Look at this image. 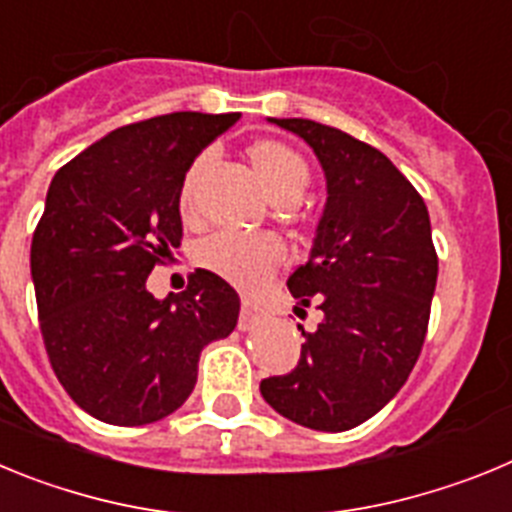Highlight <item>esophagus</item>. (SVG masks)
<instances>
[{
	"mask_svg": "<svg viewBox=\"0 0 512 512\" xmlns=\"http://www.w3.org/2000/svg\"><path fill=\"white\" fill-rule=\"evenodd\" d=\"M256 318H259V310H256V305H253L248 297H243L241 302V318H238V328L241 330H248L253 323H256Z\"/></svg>",
	"mask_w": 512,
	"mask_h": 512,
	"instance_id": "1",
	"label": "esophagus"
}]
</instances>
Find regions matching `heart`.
Returning a JSON list of instances; mask_svg holds the SVG:
<instances>
[{"label": "heart", "mask_w": 512, "mask_h": 512, "mask_svg": "<svg viewBox=\"0 0 512 512\" xmlns=\"http://www.w3.org/2000/svg\"><path fill=\"white\" fill-rule=\"evenodd\" d=\"M253 169L259 171L261 182L271 200L277 205H297L310 187V164L300 151L282 143V140H256L248 148ZM210 164V153H200L187 166L179 184V207L184 215H194L200 179ZM287 259V248L282 238L271 233H238V230H220L205 238L197 251V261L207 271L223 277L225 282L243 289H256L271 279Z\"/></svg>", "instance_id": "obj_1"}]
</instances>
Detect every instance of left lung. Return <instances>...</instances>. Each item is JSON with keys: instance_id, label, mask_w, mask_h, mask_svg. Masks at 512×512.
Returning <instances> with one entry per match:
<instances>
[{"instance_id": "left-lung-1", "label": "left lung", "mask_w": 512, "mask_h": 512, "mask_svg": "<svg viewBox=\"0 0 512 512\" xmlns=\"http://www.w3.org/2000/svg\"><path fill=\"white\" fill-rule=\"evenodd\" d=\"M271 122L315 151L328 200L310 259L287 279L297 315L315 305L320 323L310 333L297 325L300 361L261 379V395L292 423L341 433L377 415L418 361L438 277L431 217L418 189L364 140L302 117Z\"/></svg>"}]
</instances>
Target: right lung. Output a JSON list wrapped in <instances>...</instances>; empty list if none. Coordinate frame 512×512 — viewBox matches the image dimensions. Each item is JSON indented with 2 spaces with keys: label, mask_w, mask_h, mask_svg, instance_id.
<instances>
[{
  "label": "right lung",
  "mask_w": 512,
  "mask_h": 512,
  "mask_svg": "<svg viewBox=\"0 0 512 512\" xmlns=\"http://www.w3.org/2000/svg\"><path fill=\"white\" fill-rule=\"evenodd\" d=\"M171 112L112 130L53 176L30 246L53 372L102 423L146 425L192 395L207 343L233 333L241 300L207 269L156 300L146 279L182 243L179 184L238 120Z\"/></svg>",
  "instance_id": "1"
}]
</instances>
